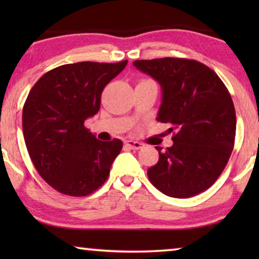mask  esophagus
I'll return each mask as SVG.
<instances>
[{"instance_id": "esophagus-1", "label": "esophagus", "mask_w": 259, "mask_h": 259, "mask_svg": "<svg viewBox=\"0 0 259 259\" xmlns=\"http://www.w3.org/2000/svg\"><path fill=\"white\" fill-rule=\"evenodd\" d=\"M125 144H126V146L130 148V150H139V148L143 147V144L139 143V141H134V140H127Z\"/></svg>"}]
</instances>
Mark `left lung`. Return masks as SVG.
I'll return each instance as SVG.
<instances>
[{
  "label": "left lung",
  "mask_w": 259,
  "mask_h": 259,
  "mask_svg": "<svg viewBox=\"0 0 259 259\" xmlns=\"http://www.w3.org/2000/svg\"><path fill=\"white\" fill-rule=\"evenodd\" d=\"M140 72L157 80L161 105L157 120L171 123L173 145L147 169L152 185L166 196L204 192L224 171L235 146L236 111L231 95L211 68L196 60H137Z\"/></svg>",
  "instance_id": "1"
}]
</instances>
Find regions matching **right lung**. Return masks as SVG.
<instances>
[{
    "label": "right lung",
    "mask_w": 259,
    "mask_h": 259,
    "mask_svg": "<svg viewBox=\"0 0 259 259\" xmlns=\"http://www.w3.org/2000/svg\"><path fill=\"white\" fill-rule=\"evenodd\" d=\"M127 65L76 62L49 70L28 94L22 112L29 157L53 189L73 197L97 191L122 148V141H101L84 127L100 109L101 93Z\"/></svg>",
    "instance_id": "obj_1"
}]
</instances>
